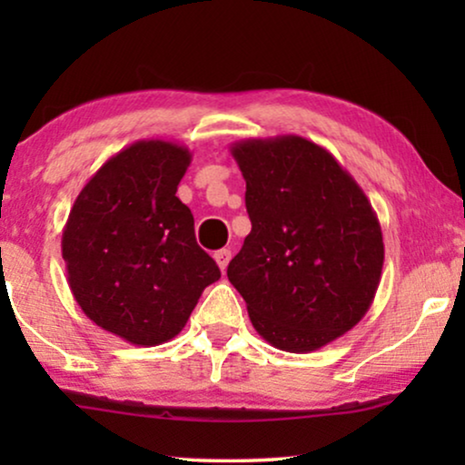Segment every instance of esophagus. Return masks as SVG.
Here are the masks:
<instances>
[{"instance_id":"1","label":"esophagus","mask_w":465,"mask_h":465,"mask_svg":"<svg viewBox=\"0 0 465 465\" xmlns=\"http://www.w3.org/2000/svg\"><path fill=\"white\" fill-rule=\"evenodd\" d=\"M213 258H215V262H218L220 269L226 271L228 262H231V250H218L213 253Z\"/></svg>"}]
</instances>
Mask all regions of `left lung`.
Returning a JSON list of instances; mask_svg holds the SVG:
<instances>
[{"mask_svg":"<svg viewBox=\"0 0 465 465\" xmlns=\"http://www.w3.org/2000/svg\"><path fill=\"white\" fill-rule=\"evenodd\" d=\"M252 232L228 264L252 326L309 353L349 332L377 294L385 247L377 213L326 148L301 135L231 145Z\"/></svg>","mask_w":465,"mask_h":465,"instance_id":"left-lung-1","label":"left lung"}]
</instances>
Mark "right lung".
I'll use <instances>...</instances> for the list:
<instances>
[{"mask_svg":"<svg viewBox=\"0 0 465 465\" xmlns=\"http://www.w3.org/2000/svg\"><path fill=\"white\" fill-rule=\"evenodd\" d=\"M193 154L180 143L126 145L80 190L61 250L72 294L88 320L131 345L154 347L182 332L220 269L194 237L177 199Z\"/></svg>","mask_w":465,"mask_h":465,"instance_id":"add662e5","label":"right lung"}]
</instances>
